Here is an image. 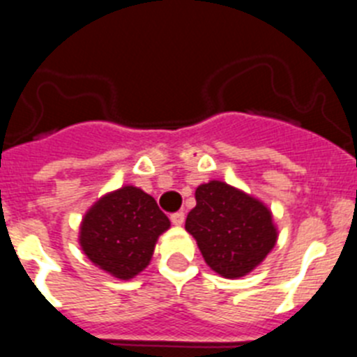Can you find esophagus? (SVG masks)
<instances>
[{
  "mask_svg": "<svg viewBox=\"0 0 357 357\" xmlns=\"http://www.w3.org/2000/svg\"><path fill=\"white\" fill-rule=\"evenodd\" d=\"M169 220H172V223L175 227H181L185 220V214L184 213H173L172 216H169Z\"/></svg>",
  "mask_w": 357,
  "mask_h": 357,
  "instance_id": "34e87169",
  "label": "esophagus"
}]
</instances>
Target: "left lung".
Wrapping results in <instances>:
<instances>
[{"label": "left lung", "mask_w": 357, "mask_h": 357, "mask_svg": "<svg viewBox=\"0 0 357 357\" xmlns=\"http://www.w3.org/2000/svg\"><path fill=\"white\" fill-rule=\"evenodd\" d=\"M195 200L185 230L218 275H248L277 245L279 229L272 209L254 195L223 181H209L198 185Z\"/></svg>", "instance_id": "8db88e82"}]
</instances>
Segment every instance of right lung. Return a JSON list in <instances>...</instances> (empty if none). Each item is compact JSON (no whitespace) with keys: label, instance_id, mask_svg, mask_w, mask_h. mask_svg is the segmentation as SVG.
<instances>
[{"label":"right lung","instance_id":"add662e5","mask_svg":"<svg viewBox=\"0 0 357 357\" xmlns=\"http://www.w3.org/2000/svg\"><path fill=\"white\" fill-rule=\"evenodd\" d=\"M172 227L155 198L127 184L98 198L85 211L78 245L96 268L130 280L150 264L157 239Z\"/></svg>","mask_w":357,"mask_h":357}]
</instances>
